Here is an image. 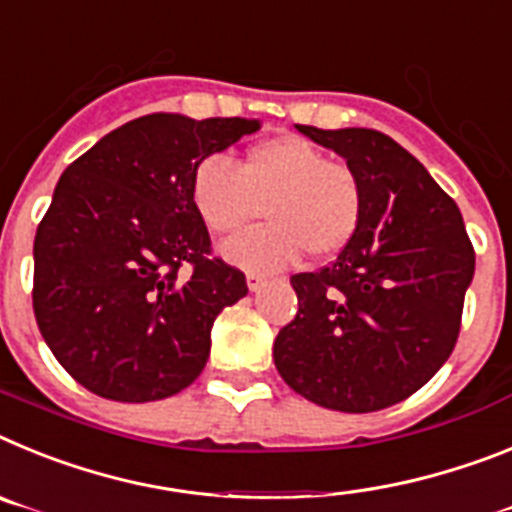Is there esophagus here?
<instances>
[{
    "instance_id": "esophagus-1",
    "label": "esophagus",
    "mask_w": 512,
    "mask_h": 512,
    "mask_svg": "<svg viewBox=\"0 0 512 512\" xmlns=\"http://www.w3.org/2000/svg\"><path fill=\"white\" fill-rule=\"evenodd\" d=\"M262 286H265V275H260V273H247V288H250L252 293L260 291Z\"/></svg>"
}]
</instances>
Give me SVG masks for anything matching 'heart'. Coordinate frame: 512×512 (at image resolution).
Masks as SVG:
<instances>
[{
    "mask_svg": "<svg viewBox=\"0 0 512 512\" xmlns=\"http://www.w3.org/2000/svg\"><path fill=\"white\" fill-rule=\"evenodd\" d=\"M190 203L216 237L247 229L262 208L270 224L221 247L226 262L255 273L288 268L304 252L314 260L337 255L363 221L358 175L293 133L252 144L242 167L221 154L201 159L190 175Z\"/></svg>",
    "mask_w": 512,
    "mask_h": 512,
    "instance_id": "b5f03b06",
    "label": "heart"
}]
</instances>
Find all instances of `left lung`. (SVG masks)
Listing matches in <instances>:
<instances>
[{
  "label": "left lung",
  "mask_w": 512,
  "mask_h": 512,
  "mask_svg": "<svg viewBox=\"0 0 512 512\" xmlns=\"http://www.w3.org/2000/svg\"><path fill=\"white\" fill-rule=\"evenodd\" d=\"M296 131L340 154L358 175L363 221L330 268L291 278L299 311L275 337V368L319 407L384 410L448 361L474 250L459 206L386 133Z\"/></svg>",
  "instance_id": "obj_1"
}]
</instances>
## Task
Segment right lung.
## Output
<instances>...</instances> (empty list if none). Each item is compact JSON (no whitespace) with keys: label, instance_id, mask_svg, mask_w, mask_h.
I'll return each mask as SVG.
<instances>
[{"label":"right lung","instance_id":"obj_1","mask_svg":"<svg viewBox=\"0 0 512 512\" xmlns=\"http://www.w3.org/2000/svg\"><path fill=\"white\" fill-rule=\"evenodd\" d=\"M255 118L141 115L71 162L33 244V309L56 361L92 394L154 402L193 384L244 273L211 257L190 203L201 159Z\"/></svg>","mask_w":512,"mask_h":512}]
</instances>
